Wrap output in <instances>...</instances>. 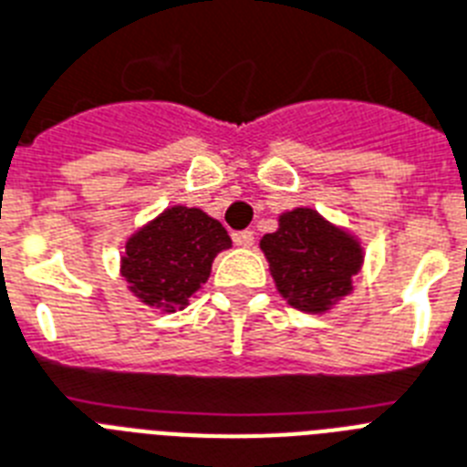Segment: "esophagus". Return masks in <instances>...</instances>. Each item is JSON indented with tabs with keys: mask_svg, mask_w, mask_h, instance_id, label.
Listing matches in <instances>:
<instances>
[{
	"mask_svg": "<svg viewBox=\"0 0 467 467\" xmlns=\"http://www.w3.org/2000/svg\"><path fill=\"white\" fill-rule=\"evenodd\" d=\"M234 244L244 245V248H251V245L255 244V231H251V229L236 231V234H234Z\"/></svg>",
	"mask_w": 467,
	"mask_h": 467,
	"instance_id": "34e87169",
	"label": "esophagus"
}]
</instances>
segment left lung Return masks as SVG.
I'll return each mask as SVG.
<instances>
[{
  "mask_svg": "<svg viewBox=\"0 0 467 467\" xmlns=\"http://www.w3.org/2000/svg\"><path fill=\"white\" fill-rule=\"evenodd\" d=\"M260 248L279 294L306 313L327 311L352 292V277L364 260L357 238L308 207L279 216V229L265 234Z\"/></svg>",
  "mask_w": 467,
  "mask_h": 467,
  "instance_id": "1",
  "label": "left lung"
}]
</instances>
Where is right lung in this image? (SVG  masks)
<instances>
[{
  "label": "right lung",
  "instance_id": "right-lung-1",
  "mask_svg": "<svg viewBox=\"0 0 467 467\" xmlns=\"http://www.w3.org/2000/svg\"><path fill=\"white\" fill-rule=\"evenodd\" d=\"M229 245V234L216 219L175 204L130 236L120 272L141 304L182 311L210 279L216 253Z\"/></svg>",
  "mask_w": 467,
  "mask_h": 467
}]
</instances>
